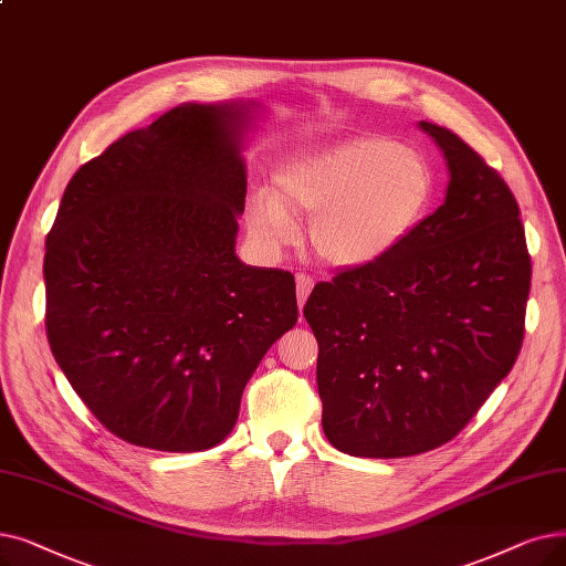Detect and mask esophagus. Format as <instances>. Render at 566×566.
<instances>
[{
    "mask_svg": "<svg viewBox=\"0 0 566 566\" xmlns=\"http://www.w3.org/2000/svg\"><path fill=\"white\" fill-rule=\"evenodd\" d=\"M312 286H314V280H312L310 275H298V277H296V293H298V305H301V310H303V305H305V301H307V296H310Z\"/></svg>",
    "mask_w": 566,
    "mask_h": 566,
    "instance_id": "obj_1",
    "label": "esophagus"
}]
</instances>
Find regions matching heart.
<instances>
[{"label":"heart","instance_id":"1","mask_svg":"<svg viewBox=\"0 0 566 566\" xmlns=\"http://www.w3.org/2000/svg\"><path fill=\"white\" fill-rule=\"evenodd\" d=\"M434 189L426 155L386 136H358L289 161L277 191H252L248 224L259 242L277 250L296 238V212L314 214L316 254L358 268L396 252L421 227Z\"/></svg>","mask_w":566,"mask_h":566}]
</instances>
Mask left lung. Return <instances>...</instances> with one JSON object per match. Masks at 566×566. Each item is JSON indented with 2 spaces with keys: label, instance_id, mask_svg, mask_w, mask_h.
<instances>
[{
  "label": "left lung",
  "instance_id": "1",
  "mask_svg": "<svg viewBox=\"0 0 566 566\" xmlns=\"http://www.w3.org/2000/svg\"><path fill=\"white\" fill-rule=\"evenodd\" d=\"M447 199L396 252L316 284L305 318L331 444L405 458L451 441L511 373L532 263L511 189L447 127Z\"/></svg>",
  "mask_w": 566,
  "mask_h": 566
}]
</instances>
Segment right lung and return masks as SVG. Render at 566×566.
Wrapping results in <instances>:
<instances>
[{
	"mask_svg": "<svg viewBox=\"0 0 566 566\" xmlns=\"http://www.w3.org/2000/svg\"><path fill=\"white\" fill-rule=\"evenodd\" d=\"M256 104H182L83 164L45 240V331L87 409L129 444L224 441L298 322L286 270L235 254Z\"/></svg>",
	"mask_w": 566,
	"mask_h": 566,
	"instance_id": "right-lung-1",
	"label": "right lung"
}]
</instances>
